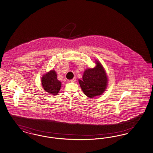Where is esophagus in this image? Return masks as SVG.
Listing matches in <instances>:
<instances>
[{
    "label": "esophagus",
    "instance_id": "34e87169",
    "mask_svg": "<svg viewBox=\"0 0 153 153\" xmlns=\"http://www.w3.org/2000/svg\"><path fill=\"white\" fill-rule=\"evenodd\" d=\"M70 81H71V82H74L76 81V78L74 77V79H71Z\"/></svg>",
    "mask_w": 153,
    "mask_h": 153
}]
</instances>
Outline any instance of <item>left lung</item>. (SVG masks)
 <instances>
[{"mask_svg":"<svg viewBox=\"0 0 153 153\" xmlns=\"http://www.w3.org/2000/svg\"><path fill=\"white\" fill-rule=\"evenodd\" d=\"M94 68L87 69L83 74L82 79L79 83L84 94L89 97L102 94L106 88L107 76L102 65L97 61Z\"/></svg>","mask_w":153,"mask_h":153,"instance_id":"1","label":"left lung"}]
</instances>
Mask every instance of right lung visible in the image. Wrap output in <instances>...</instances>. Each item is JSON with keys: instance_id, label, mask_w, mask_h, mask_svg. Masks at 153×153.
Segmentation results:
<instances>
[{"instance_id": "right-lung-1", "label": "right lung", "mask_w": 153, "mask_h": 153, "mask_svg": "<svg viewBox=\"0 0 153 153\" xmlns=\"http://www.w3.org/2000/svg\"><path fill=\"white\" fill-rule=\"evenodd\" d=\"M42 86L46 92L53 95L59 93L61 82L57 79V76L54 70H51L45 74L42 79Z\"/></svg>"}]
</instances>
